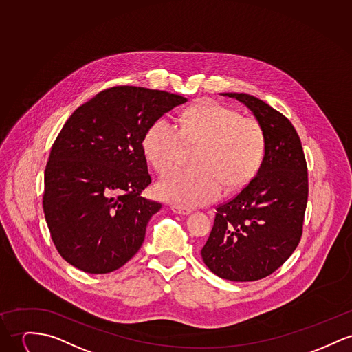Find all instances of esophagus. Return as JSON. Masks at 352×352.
I'll return each instance as SVG.
<instances>
[{
	"label": "esophagus",
	"instance_id": "obj_1",
	"mask_svg": "<svg viewBox=\"0 0 352 352\" xmlns=\"http://www.w3.org/2000/svg\"><path fill=\"white\" fill-rule=\"evenodd\" d=\"M171 210L177 214H181V216H186V214L191 213V209H189V208H184V206H178V205H173Z\"/></svg>",
	"mask_w": 352,
	"mask_h": 352
}]
</instances>
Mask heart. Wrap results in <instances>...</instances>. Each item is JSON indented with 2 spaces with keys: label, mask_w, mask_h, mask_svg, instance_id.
<instances>
[{
  "label": "heart",
  "mask_w": 352,
  "mask_h": 352,
  "mask_svg": "<svg viewBox=\"0 0 352 352\" xmlns=\"http://www.w3.org/2000/svg\"><path fill=\"white\" fill-rule=\"evenodd\" d=\"M265 147V133L257 119L213 100H201L186 109L178 131L160 119L142 139L147 162L161 175L175 170L188 150H195V167L166 177L157 188L163 199L181 206L209 204L223 188H245L260 170Z\"/></svg>",
  "instance_id": "heart-1"
}]
</instances>
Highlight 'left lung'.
I'll use <instances>...</instances> for the list:
<instances>
[{
  "label": "left lung",
  "mask_w": 352,
  "mask_h": 352,
  "mask_svg": "<svg viewBox=\"0 0 352 352\" xmlns=\"http://www.w3.org/2000/svg\"><path fill=\"white\" fill-rule=\"evenodd\" d=\"M250 109L264 129L265 155L256 177L216 208L201 254L221 278L256 281L278 270L296 249L308 201L301 140L281 112L248 94H222Z\"/></svg>",
  "instance_id": "8db88e82"
}]
</instances>
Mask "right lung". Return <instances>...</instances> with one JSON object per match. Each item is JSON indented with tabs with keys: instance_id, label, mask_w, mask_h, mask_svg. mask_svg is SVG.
<instances>
[{
	"instance_id": "right-lung-1",
	"label": "right lung",
	"mask_w": 352,
	"mask_h": 352,
	"mask_svg": "<svg viewBox=\"0 0 352 352\" xmlns=\"http://www.w3.org/2000/svg\"><path fill=\"white\" fill-rule=\"evenodd\" d=\"M186 102L166 91L119 85L65 122L45 167L43 208L67 263L103 274L139 250L150 218L162 208L140 195L151 184L142 139L163 113Z\"/></svg>"
}]
</instances>
